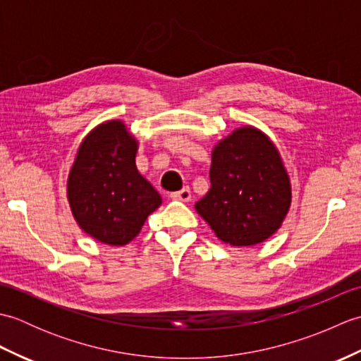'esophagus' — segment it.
<instances>
[{
    "instance_id": "1",
    "label": "esophagus",
    "mask_w": 361,
    "mask_h": 361,
    "mask_svg": "<svg viewBox=\"0 0 361 361\" xmlns=\"http://www.w3.org/2000/svg\"><path fill=\"white\" fill-rule=\"evenodd\" d=\"M190 189L189 188H183L181 190H176V192L171 194L172 200H178V202H189L190 200Z\"/></svg>"
}]
</instances>
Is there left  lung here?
<instances>
[{
  "instance_id": "1",
  "label": "left lung",
  "mask_w": 361,
  "mask_h": 361,
  "mask_svg": "<svg viewBox=\"0 0 361 361\" xmlns=\"http://www.w3.org/2000/svg\"><path fill=\"white\" fill-rule=\"evenodd\" d=\"M211 189L195 209L221 242L251 247L281 228L291 203V186L270 137L240 127L212 150Z\"/></svg>"
}]
</instances>
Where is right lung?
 <instances>
[{
    "label": "right lung",
    "instance_id": "1",
    "mask_svg": "<svg viewBox=\"0 0 361 361\" xmlns=\"http://www.w3.org/2000/svg\"><path fill=\"white\" fill-rule=\"evenodd\" d=\"M136 152L137 141L124 122H102L83 137L68 175V202L78 225L111 247L133 240L163 203L137 172Z\"/></svg>",
    "mask_w": 361,
    "mask_h": 361
}]
</instances>
